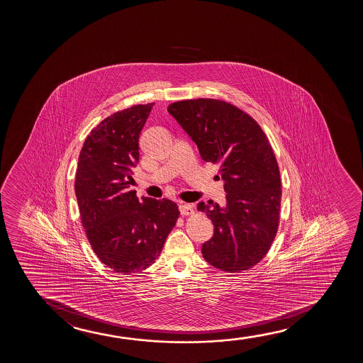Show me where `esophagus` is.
Wrapping results in <instances>:
<instances>
[{
	"label": "esophagus",
	"mask_w": 363,
	"mask_h": 363,
	"mask_svg": "<svg viewBox=\"0 0 363 363\" xmlns=\"http://www.w3.org/2000/svg\"><path fill=\"white\" fill-rule=\"evenodd\" d=\"M179 213L182 214V216H189V214L194 213V207L189 203H184V202H181L179 206Z\"/></svg>",
	"instance_id": "obj_1"
}]
</instances>
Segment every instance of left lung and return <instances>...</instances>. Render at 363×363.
Segmentation results:
<instances>
[{
	"mask_svg": "<svg viewBox=\"0 0 363 363\" xmlns=\"http://www.w3.org/2000/svg\"><path fill=\"white\" fill-rule=\"evenodd\" d=\"M167 111L203 161L218 164L227 194L223 206H197L214 225L203 258L227 273L252 268L268 253L279 225L281 181L268 138L253 118L222 100H182Z\"/></svg>",
	"mask_w": 363,
	"mask_h": 363,
	"instance_id": "obj_1",
	"label": "left lung"
}]
</instances>
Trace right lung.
Returning <instances> with one entry per match:
<instances>
[{"instance_id":"right-lung-1","label":"right lung","mask_w":363,"mask_h":363,"mask_svg":"<svg viewBox=\"0 0 363 363\" xmlns=\"http://www.w3.org/2000/svg\"><path fill=\"white\" fill-rule=\"evenodd\" d=\"M154 103L103 120L85 139L75 174L80 218L98 258L114 272L136 273L155 263L179 218L169 199L136 197L133 169L139 136Z\"/></svg>"}]
</instances>
